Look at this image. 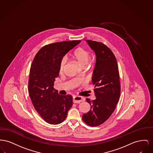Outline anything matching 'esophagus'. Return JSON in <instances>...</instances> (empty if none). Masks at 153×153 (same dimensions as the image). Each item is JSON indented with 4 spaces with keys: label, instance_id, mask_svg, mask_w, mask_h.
I'll use <instances>...</instances> for the list:
<instances>
[{
    "label": "esophagus",
    "instance_id": "esophagus-1",
    "mask_svg": "<svg viewBox=\"0 0 153 153\" xmlns=\"http://www.w3.org/2000/svg\"><path fill=\"white\" fill-rule=\"evenodd\" d=\"M85 101V99L82 97L75 96L73 97V102L74 103H80L82 101Z\"/></svg>",
    "mask_w": 153,
    "mask_h": 153
}]
</instances>
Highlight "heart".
<instances>
[{"mask_svg":"<svg viewBox=\"0 0 153 153\" xmlns=\"http://www.w3.org/2000/svg\"><path fill=\"white\" fill-rule=\"evenodd\" d=\"M72 56L82 67H85L88 65L91 59L90 53L83 48L76 49L72 53ZM66 63L67 59L65 57H63L61 60L59 65V73L60 74L63 73Z\"/></svg>","mask_w":153,"mask_h":153,"instance_id":"heart-1","label":"heart"}]
</instances>
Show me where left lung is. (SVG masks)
<instances>
[{
    "instance_id": "8db88e82",
    "label": "left lung",
    "mask_w": 153,
    "mask_h": 153,
    "mask_svg": "<svg viewBox=\"0 0 153 153\" xmlns=\"http://www.w3.org/2000/svg\"><path fill=\"white\" fill-rule=\"evenodd\" d=\"M96 55V63L92 77L96 99L86 98L90 110L83 114L82 120L91 127L107 120L114 112L120 96L121 86L118 65L112 51L101 42L87 40Z\"/></svg>"
}]
</instances>
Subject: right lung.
<instances>
[{"label":"right lung","instance_id":"obj_1","mask_svg":"<svg viewBox=\"0 0 153 153\" xmlns=\"http://www.w3.org/2000/svg\"><path fill=\"white\" fill-rule=\"evenodd\" d=\"M80 42L67 41L46 45L33 60L28 82L29 96L35 110L50 124L62 123L73 105V97L59 94L53 85L59 76L61 60Z\"/></svg>","mask_w":153,"mask_h":153}]
</instances>
